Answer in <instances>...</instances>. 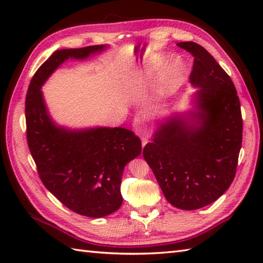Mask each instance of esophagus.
<instances>
[{"mask_svg": "<svg viewBox=\"0 0 263 263\" xmlns=\"http://www.w3.org/2000/svg\"><path fill=\"white\" fill-rule=\"evenodd\" d=\"M137 132L140 135L141 140H142V146H146V143L148 142V139L150 137V131L149 128L142 124V121H138V125H137Z\"/></svg>", "mask_w": 263, "mask_h": 263, "instance_id": "obj_1", "label": "esophagus"}]
</instances>
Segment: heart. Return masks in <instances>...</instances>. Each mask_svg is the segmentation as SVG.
<instances>
[{
    "label": "heart",
    "instance_id": "heart-1",
    "mask_svg": "<svg viewBox=\"0 0 263 263\" xmlns=\"http://www.w3.org/2000/svg\"><path fill=\"white\" fill-rule=\"evenodd\" d=\"M182 71L183 64L181 61H173L168 74L166 76L160 86L158 91L159 97L163 98L172 93V91L176 87V82L178 80V77L181 76ZM156 76H157V71H156L154 66H148V68H144L142 70H137L128 77L127 87L130 89H135V90H142V89H146L152 85L156 79Z\"/></svg>",
    "mask_w": 263,
    "mask_h": 263
}]
</instances>
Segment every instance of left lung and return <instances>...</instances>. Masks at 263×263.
I'll return each instance as SVG.
<instances>
[{
    "label": "left lung",
    "instance_id": "left-lung-1",
    "mask_svg": "<svg viewBox=\"0 0 263 263\" xmlns=\"http://www.w3.org/2000/svg\"><path fill=\"white\" fill-rule=\"evenodd\" d=\"M177 46L194 57L192 107L157 120L143 157L168 202L195 210L214 202L235 177L243 121L236 89L214 57L193 42Z\"/></svg>",
    "mask_w": 263,
    "mask_h": 263
}]
</instances>
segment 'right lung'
<instances>
[{
	"instance_id": "right-lung-1",
	"label": "right lung",
	"mask_w": 263,
	"mask_h": 263,
	"mask_svg": "<svg viewBox=\"0 0 263 263\" xmlns=\"http://www.w3.org/2000/svg\"><path fill=\"white\" fill-rule=\"evenodd\" d=\"M106 48L108 45L54 52L32 77L26 97L28 146L43 184L70 210L91 218L119 210L123 171L141 154V141L124 127L59 125L42 87L65 61L87 60Z\"/></svg>"
}]
</instances>
